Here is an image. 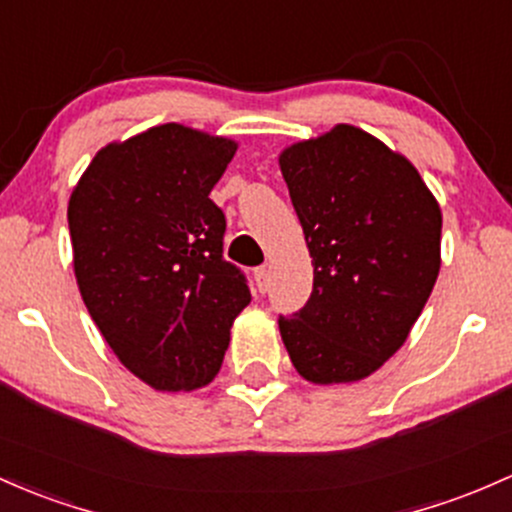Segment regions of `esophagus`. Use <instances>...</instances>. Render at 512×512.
Instances as JSON below:
<instances>
[{
  "mask_svg": "<svg viewBox=\"0 0 512 512\" xmlns=\"http://www.w3.org/2000/svg\"><path fill=\"white\" fill-rule=\"evenodd\" d=\"M254 280H256V288L261 290V293H266L268 285H271V273H268V268H256Z\"/></svg>",
  "mask_w": 512,
  "mask_h": 512,
  "instance_id": "obj_1",
  "label": "esophagus"
}]
</instances>
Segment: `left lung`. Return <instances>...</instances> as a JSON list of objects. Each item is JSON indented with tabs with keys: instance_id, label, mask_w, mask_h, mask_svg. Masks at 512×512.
<instances>
[{
	"instance_id": "1",
	"label": "left lung",
	"mask_w": 512,
	"mask_h": 512,
	"mask_svg": "<svg viewBox=\"0 0 512 512\" xmlns=\"http://www.w3.org/2000/svg\"><path fill=\"white\" fill-rule=\"evenodd\" d=\"M315 278L305 307L278 327L312 383L378 371L408 339L439 273L442 212L415 166L339 124L280 153Z\"/></svg>"
}]
</instances>
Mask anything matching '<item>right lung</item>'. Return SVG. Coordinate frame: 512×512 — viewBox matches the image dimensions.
I'll return each instance as SVG.
<instances>
[{
    "instance_id": "1",
    "label": "right lung",
    "mask_w": 512,
    "mask_h": 512,
    "mask_svg": "<svg viewBox=\"0 0 512 512\" xmlns=\"http://www.w3.org/2000/svg\"><path fill=\"white\" fill-rule=\"evenodd\" d=\"M236 144L161 124L104 146L70 195L75 278L117 359L156 390L207 386L251 302L210 192Z\"/></svg>"
}]
</instances>
